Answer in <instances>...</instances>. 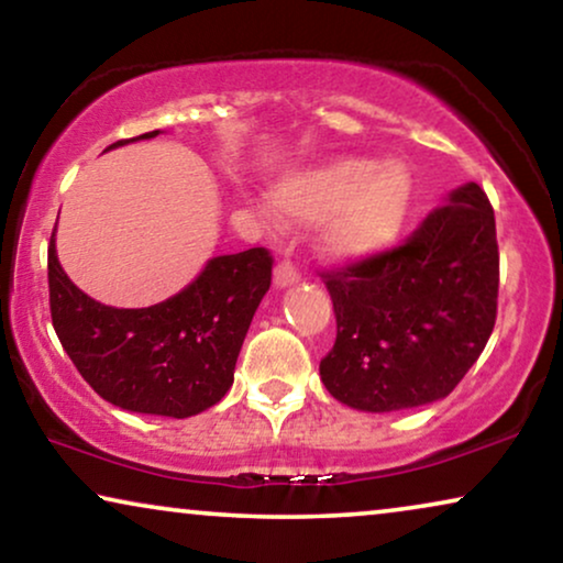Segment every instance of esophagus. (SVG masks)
I'll list each match as a JSON object with an SVG mask.
<instances>
[{
  "label": "esophagus",
  "instance_id": "obj_1",
  "mask_svg": "<svg viewBox=\"0 0 563 563\" xmlns=\"http://www.w3.org/2000/svg\"><path fill=\"white\" fill-rule=\"evenodd\" d=\"M298 280H300V273L290 260H283V263L275 265V285H278V288H285V285H292Z\"/></svg>",
  "mask_w": 563,
  "mask_h": 563
}]
</instances>
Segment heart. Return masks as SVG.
<instances>
[{
    "label": "heart",
    "instance_id": "obj_1",
    "mask_svg": "<svg viewBox=\"0 0 563 563\" xmlns=\"http://www.w3.org/2000/svg\"><path fill=\"white\" fill-rule=\"evenodd\" d=\"M273 209L288 221H323V247L339 257H367L390 247L406 224L413 180L400 163L342 157L280 180Z\"/></svg>",
    "mask_w": 563,
    "mask_h": 563
}]
</instances>
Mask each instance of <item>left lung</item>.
Instances as JSON below:
<instances>
[{
	"mask_svg": "<svg viewBox=\"0 0 563 563\" xmlns=\"http://www.w3.org/2000/svg\"><path fill=\"white\" fill-rule=\"evenodd\" d=\"M321 278L334 303L336 342L319 372L339 402L390 413L446 398L495 329L493 203L466 184L398 247Z\"/></svg>",
	"mask_w": 563,
	"mask_h": 563,
	"instance_id": "obj_1",
	"label": "left lung"
}]
</instances>
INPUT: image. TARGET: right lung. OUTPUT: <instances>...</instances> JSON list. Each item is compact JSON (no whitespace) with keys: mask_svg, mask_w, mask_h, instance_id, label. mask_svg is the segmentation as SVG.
Listing matches in <instances>:
<instances>
[{"mask_svg":"<svg viewBox=\"0 0 563 563\" xmlns=\"http://www.w3.org/2000/svg\"><path fill=\"white\" fill-rule=\"evenodd\" d=\"M271 280L273 255L252 247L209 260L199 278L163 303L112 308L63 273L55 229L47 244L55 334L86 383L132 413L188 418L217 406L234 383L236 357Z\"/></svg>","mask_w":563,"mask_h":563,"instance_id":"1","label":"right lung"}]
</instances>
